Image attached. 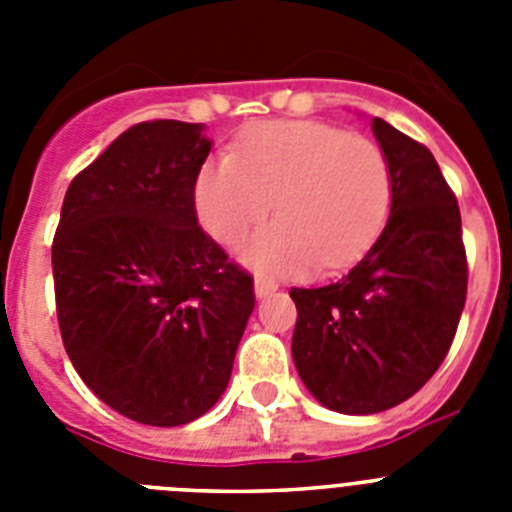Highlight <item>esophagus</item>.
Listing matches in <instances>:
<instances>
[{
    "instance_id": "1",
    "label": "esophagus",
    "mask_w": 512,
    "mask_h": 512,
    "mask_svg": "<svg viewBox=\"0 0 512 512\" xmlns=\"http://www.w3.org/2000/svg\"><path fill=\"white\" fill-rule=\"evenodd\" d=\"M253 292H256V297H259V300H264V297H269L271 292H277V284L274 282H269V279H256V282H253Z\"/></svg>"
}]
</instances>
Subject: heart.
<instances>
[{
    "label": "heart",
    "instance_id": "1",
    "mask_svg": "<svg viewBox=\"0 0 512 512\" xmlns=\"http://www.w3.org/2000/svg\"><path fill=\"white\" fill-rule=\"evenodd\" d=\"M271 202L277 223L241 246L248 266L269 274L348 269L390 217V164L366 135L323 122H264L233 156L210 161L194 187L202 228L225 246L259 225Z\"/></svg>",
    "mask_w": 512,
    "mask_h": 512
}]
</instances>
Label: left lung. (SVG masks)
I'll use <instances>...</instances> for the list:
<instances>
[{"label":"left lung","instance_id":"1","mask_svg":"<svg viewBox=\"0 0 512 512\" xmlns=\"http://www.w3.org/2000/svg\"><path fill=\"white\" fill-rule=\"evenodd\" d=\"M392 176L387 225L336 284L292 289V359L310 395L343 415L390 410L449 354L467 300L454 192L425 146L372 120Z\"/></svg>","mask_w":512,"mask_h":512}]
</instances>
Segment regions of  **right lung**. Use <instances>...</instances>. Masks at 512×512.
I'll return each instance as SVG.
<instances>
[{
  "label": "right lung",
  "instance_id": "right-lung-1",
  "mask_svg": "<svg viewBox=\"0 0 512 512\" xmlns=\"http://www.w3.org/2000/svg\"><path fill=\"white\" fill-rule=\"evenodd\" d=\"M202 122L117 135L71 182L53 238L61 338L89 390L135 423L205 415L230 382L253 279L197 223Z\"/></svg>",
  "mask_w": 512,
  "mask_h": 512
}]
</instances>
